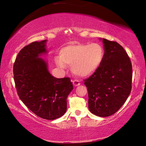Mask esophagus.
Wrapping results in <instances>:
<instances>
[{
  "instance_id": "34e87169",
  "label": "esophagus",
  "mask_w": 146,
  "mask_h": 146,
  "mask_svg": "<svg viewBox=\"0 0 146 146\" xmlns=\"http://www.w3.org/2000/svg\"><path fill=\"white\" fill-rule=\"evenodd\" d=\"M72 82L74 86H78L80 84V81L78 80H74L72 81Z\"/></svg>"
}]
</instances>
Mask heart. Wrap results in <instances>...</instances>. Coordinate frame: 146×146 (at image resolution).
I'll return each mask as SVG.
<instances>
[{
	"instance_id": "heart-1",
	"label": "heart",
	"mask_w": 146,
	"mask_h": 146,
	"mask_svg": "<svg viewBox=\"0 0 146 146\" xmlns=\"http://www.w3.org/2000/svg\"><path fill=\"white\" fill-rule=\"evenodd\" d=\"M56 64L61 68L71 65L72 70L81 77L88 76L100 66L105 57V49L101 44H80L62 48Z\"/></svg>"
}]
</instances>
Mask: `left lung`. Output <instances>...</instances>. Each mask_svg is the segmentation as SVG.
Returning <instances> with one entry per match:
<instances>
[{
    "label": "left lung",
    "instance_id": "obj_1",
    "mask_svg": "<svg viewBox=\"0 0 146 146\" xmlns=\"http://www.w3.org/2000/svg\"><path fill=\"white\" fill-rule=\"evenodd\" d=\"M102 42L103 62L84 81L88 92L89 110L98 116L107 117L122 106L131 92L132 66L120 44L105 38Z\"/></svg>",
    "mask_w": 146,
    "mask_h": 146
}]
</instances>
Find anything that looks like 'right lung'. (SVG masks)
<instances>
[{
  "mask_svg": "<svg viewBox=\"0 0 146 146\" xmlns=\"http://www.w3.org/2000/svg\"><path fill=\"white\" fill-rule=\"evenodd\" d=\"M46 40L33 42L19 52L13 66L14 80L20 99L40 117L55 119L67 110V98L73 90L68 77L56 78L40 56L47 52Z\"/></svg>",
  "mask_w": 146,
  "mask_h": 146,
  "instance_id": "1",
  "label": "right lung"
}]
</instances>
